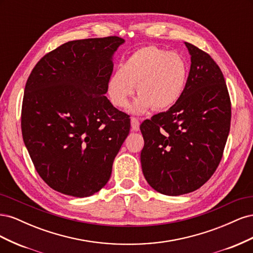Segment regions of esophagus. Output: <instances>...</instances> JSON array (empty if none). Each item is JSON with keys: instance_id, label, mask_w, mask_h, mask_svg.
I'll list each match as a JSON object with an SVG mask.
<instances>
[{"instance_id": "34e87169", "label": "esophagus", "mask_w": 253, "mask_h": 253, "mask_svg": "<svg viewBox=\"0 0 253 253\" xmlns=\"http://www.w3.org/2000/svg\"><path fill=\"white\" fill-rule=\"evenodd\" d=\"M139 120L137 118H132L131 119V126L133 131H138L139 129Z\"/></svg>"}]
</instances>
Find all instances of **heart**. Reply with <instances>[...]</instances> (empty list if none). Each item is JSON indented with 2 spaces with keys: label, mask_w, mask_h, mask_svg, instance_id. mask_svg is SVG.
<instances>
[{
  "label": "heart",
  "mask_w": 253,
  "mask_h": 253,
  "mask_svg": "<svg viewBox=\"0 0 253 253\" xmlns=\"http://www.w3.org/2000/svg\"><path fill=\"white\" fill-rule=\"evenodd\" d=\"M189 64L178 52L154 45L133 51L108 80V94L114 105L126 108L137 88L138 98L129 112L141 115L153 106L157 111L177 103L187 87Z\"/></svg>",
  "instance_id": "heart-1"
}]
</instances>
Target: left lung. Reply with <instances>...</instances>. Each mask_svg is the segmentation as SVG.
<instances>
[{
    "label": "left lung",
    "instance_id": "left-lung-1",
    "mask_svg": "<svg viewBox=\"0 0 253 253\" xmlns=\"http://www.w3.org/2000/svg\"><path fill=\"white\" fill-rule=\"evenodd\" d=\"M185 44L191 56L185 93L167 112L140 126L144 177L169 196L193 192L208 181L230 131L231 103L223 73L208 53Z\"/></svg>",
    "mask_w": 253,
    "mask_h": 253
}]
</instances>
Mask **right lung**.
Here are the masks:
<instances>
[{
	"label": "right lung",
	"mask_w": 253,
	"mask_h": 253,
	"mask_svg": "<svg viewBox=\"0 0 253 253\" xmlns=\"http://www.w3.org/2000/svg\"><path fill=\"white\" fill-rule=\"evenodd\" d=\"M125 40L64 43L36 64L22 104L23 140L37 172L53 190L87 197L109 181L129 132V118L104 95L113 56Z\"/></svg>",
	"instance_id": "obj_1"
}]
</instances>
